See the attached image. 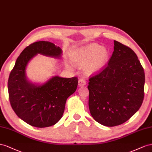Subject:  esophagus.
Here are the masks:
<instances>
[{
    "mask_svg": "<svg viewBox=\"0 0 152 152\" xmlns=\"http://www.w3.org/2000/svg\"><path fill=\"white\" fill-rule=\"evenodd\" d=\"M86 85V82L85 79L83 78H80L78 81V85L80 86H83Z\"/></svg>",
    "mask_w": 152,
    "mask_h": 152,
    "instance_id": "obj_1",
    "label": "esophagus"
}]
</instances>
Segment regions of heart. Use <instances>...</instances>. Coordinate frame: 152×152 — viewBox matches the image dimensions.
Returning a JSON list of instances; mask_svg holds the SVG:
<instances>
[{
    "mask_svg": "<svg viewBox=\"0 0 152 152\" xmlns=\"http://www.w3.org/2000/svg\"><path fill=\"white\" fill-rule=\"evenodd\" d=\"M110 58V52L106 48L96 43L86 45L77 50L71 56V61L83 67L85 72H99L104 67Z\"/></svg>",
    "mask_w": 152,
    "mask_h": 152,
    "instance_id": "b5f03b06",
    "label": "heart"
}]
</instances>
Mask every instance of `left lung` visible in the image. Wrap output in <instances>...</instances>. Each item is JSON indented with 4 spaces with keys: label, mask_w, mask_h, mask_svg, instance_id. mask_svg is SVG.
Masks as SVG:
<instances>
[{
    "label": "left lung",
    "mask_w": 152,
    "mask_h": 152,
    "mask_svg": "<svg viewBox=\"0 0 152 152\" xmlns=\"http://www.w3.org/2000/svg\"><path fill=\"white\" fill-rule=\"evenodd\" d=\"M108 64L89 79L88 106L94 119L104 126L124 124L144 99V69L129 47L114 41Z\"/></svg>",
    "instance_id": "1"
}]
</instances>
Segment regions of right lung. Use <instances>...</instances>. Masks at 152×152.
<instances>
[{
	"mask_svg": "<svg viewBox=\"0 0 152 152\" xmlns=\"http://www.w3.org/2000/svg\"><path fill=\"white\" fill-rule=\"evenodd\" d=\"M62 50L49 41H37L23 50L9 77L7 86L11 106L16 115L36 127H47L57 124L64 114L67 98L77 88V77L53 76L37 85L26 76L29 61L37 54L60 58Z\"/></svg>",
	"mask_w": 152,
	"mask_h": 152,
	"instance_id": "obj_1",
	"label": "right lung"
}]
</instances>
